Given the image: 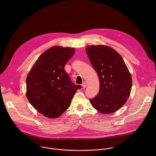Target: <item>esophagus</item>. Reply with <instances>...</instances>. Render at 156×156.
<instances>
[{"label":"esophagus","mask_w":156,"mask_h":156,"mask_svg":"<svg viewBox=\"0 0 156 156\" xmlns=\"http://www.w3.org/2000/svg\"><path fill=\"white\" fill-rule=\"evenodd\" d=\"M81 86H82V87H83V88H86V86H87V83H84L82 84Z\"/></svg>","instance_id":"obj_1"}]
</instances>
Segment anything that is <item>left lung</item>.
<instances>
[{"mask_svg": "<svg viewBox=\"0 0 156 156\" xmlns=\"http://www.w3.org/2000/svg\"><path fill=\"white\" fill-rule=\"evenodd\" d=\"M86 51L100 81L98 94L89 99L91 105L103 115L116 112L130 96L132 86L131 74L121 56L112 47L88 45Z\"/></svg>", "mask_w": 156, "mask_h": 156, "instance_id": "obj_1", "label": "left lung"}]
</instances>
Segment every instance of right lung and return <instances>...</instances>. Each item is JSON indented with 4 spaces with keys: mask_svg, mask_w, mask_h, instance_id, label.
Returning a JSON list of instances; mask_svg holds the SVG:
<instances>
[{
    "mask_svg": "<svg viewBox=\"0 0 156 156\" xmlns=\"http://www.w3.org/2000/svg\"><path fill=\"white\" fill-rule=\"evenodd\" d=\"M75 49L54 46L46 49L26 78V97L34 108L48 118L59 117L70 106L80 85L74 84L64 70Z\"/></svg>",
    "mask_w": 156,
    "mask_h": 156,
    "instance_id": "1",
    "label": "right lung"
}]
</instances>
